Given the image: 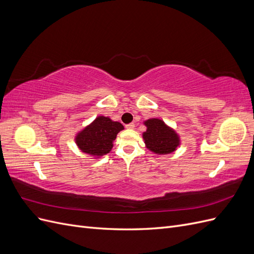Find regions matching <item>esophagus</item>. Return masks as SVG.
<instances>
[{
  "label": "esophagus",
  "instance_id": "34e87169",
  "mask_svg": "<svg viewBox=\"0 0 254 254\" xmlns=\"http://www.w3.org/2000/svg\"><path fill=\"white\" fill-rule=\"evenodd\" d=\"M134 127H135V125L133 124V123H130V124L126 125V128H127V129H134Z\"/></svg>",
  "mask_w": 254,
  "mask_h": 254
}]
</instances>
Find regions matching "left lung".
Returning a JSON list of instances; mask_svg holds the SVG:
<instances>
[{
    "instance_id": "8db88e82",
    "label": "left lung",
    "mask_w": 254,
    "mask_h": 254,
    "mask_svg": "<svg viewBox=\"0 0 254 254\" xmlns=\"http://www.w3.org/2000/svg\"><path fill=\"white\" fill-rule=\"evenodd\" d=\"M146 131L143 132V140L146 148L156 155H168L172 153L181 144L179 134L176 130L165 124L160 119H148L143 122Z\"/></svg>"
}]
</instances>
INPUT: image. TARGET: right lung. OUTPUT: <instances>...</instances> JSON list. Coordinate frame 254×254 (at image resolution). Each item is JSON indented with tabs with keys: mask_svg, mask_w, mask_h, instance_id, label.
Wrapping results in <instances>:
<instances>
[{
	"mask_svg": "<svg viewBox=\"0 0 254 254\" xmlns=\"http://www.w3.org/2000/svg\"><path fill=\"white\" fill-rule=\"evenodd\" d=\"M122 130H124V126L120 122L99 115L76 133L74 140L83 153L98 159L111 151L113 142Z\"/></svg>",
	"mask_w": 254,
	"mask_h": 254,
	"instance_id": "1",
	"label": "right lung"
}]
</instances>
